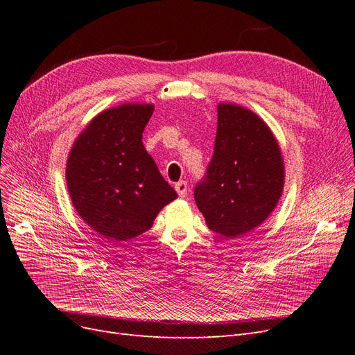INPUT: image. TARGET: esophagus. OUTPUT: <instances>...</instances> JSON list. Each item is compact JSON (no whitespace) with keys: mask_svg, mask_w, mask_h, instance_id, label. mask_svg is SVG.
Segmentation results:
<instances>
[{"mask_svg":"<svg viewBox=\"0 0 355 355\" xmlns=\"http://www.w3.org/2000/svg\"><path fill=\"white\" fill-rule=\"evenodd\" d=\"M175 189L178 191L179 197H185L187 196V191H188V182H185V180L178 182V184L175 185Z\"/></svg>","mask_w":355,"mask_h":355,"instance_id":"esophagus-1","label":"esophagus"}]
</instances>
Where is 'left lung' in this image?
I'll return each mask as SVG.
<instances>
[{"instance_id":"1","label":"left lung","mask_w":355,"mask_h":355,"mask_svg":"<svg viewBox=\"0 0 355 355\" xmlns=\"http://www.w3.org/2000/svg\"><path fill=\"white\" fill-rule=\"evenodd\" d=\"M284 167L268 125L237 105L218 106L214 151L194 188L209 230L237 239L270 216L282 197Z\"/></svg>"}]
</instances>
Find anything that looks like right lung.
I'll use <instances>...</instances> for the list:
<instances>
[{"mask_svg": "<svg viewBox=\"0 0 355 355\" xmlns=\"http://www.w3.org/2000/svg\"><path fill=\"white\" fill-rule=\"evenodd\" d=\"M153 111L137 103L103 111L71 149L67 184L73 207L110 241L144 234L178 197L142 142Z\"/></svg>", "mask_w": 355, "mask_h": 355, "instance_id": "1", "label": "right lung"}]
</instances>
